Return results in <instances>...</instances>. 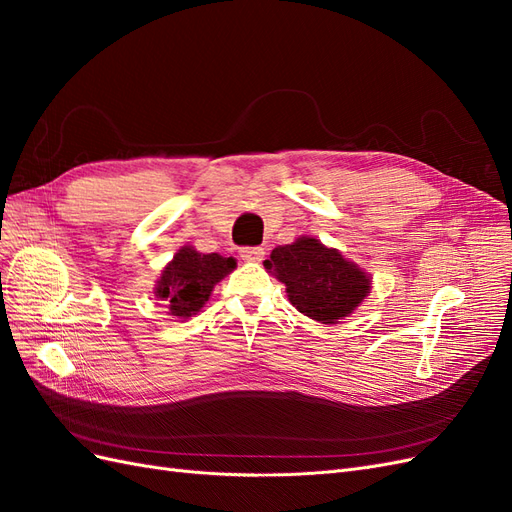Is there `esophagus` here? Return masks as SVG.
Here are the masks:
<instances>
[{"label":"esophagus","mask_w":512,"mask_h":512,"mask_svg":"<svg viewBox=\"0 0 512 512\" xmlns=\"http://www.w3.org/2000/svg\"><path fill=\"white\" fill-rule=\"evenodd\" d=\"M239 256L245 262H260L262 258H265V247H241Z\"/></svg>","instance_id":"34e87169"}]
</instances>
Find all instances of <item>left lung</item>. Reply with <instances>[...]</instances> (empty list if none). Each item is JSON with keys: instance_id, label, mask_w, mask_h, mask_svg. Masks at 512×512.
<instances>
[{"instance_id": "obj_1", "label": "left lung", "mask_w": 512, "mask_h": 512, "mask_svg": "<svg viewBox=\"0 0 512 512\" xmlns=\"http://www.w3.org/2000/svg\"><path fill=\"white\" fill-rule=\"evenodd\" d=\"M265 269L286 284L301 314L322 324L350 316L371 290V277L361 267L314 237L275 247Z\"/></svg>"}]
</instances>
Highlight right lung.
I'll return each mask as SVG.
<instances>
[{
	"mask_svg": "<svg viewBox=\"0 0 512 512\" xmlns=\"http://www.w3.org/2000/svg\"><path fill=\"white\" fill-rule=\"evenodd\" d=\"M235 267L237 260L232 256L200 254L192 245H183L164 267L153 294L164 301L170 316L190 318L209 301L213 286Z\"/></svg>",
	"mask_w": 512,
	"mask_h": 512,
	"instance_id": "1",
	"label": "right lung"
}]
</instances>
